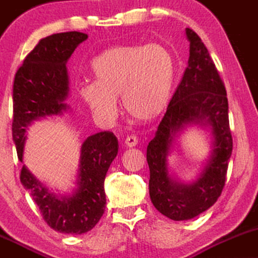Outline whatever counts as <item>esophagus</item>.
<instances>
[{
	"mask_svg": "<svg viewBox=\"0 0 258 258\" xmlns=\"http://www.w3.org/2000/svg\"><path fill=\"white\" fill-rule=\"evenodd\" d=\"M126 147H134L138 145V138L135 135H129V137L125 138V141H124Z\"/></svg>",
	"mask_w": 258,
	"mask_h": 258,
	"instance_id": "esophagus-1",
	"label": "esophagus"
}]
</instances>
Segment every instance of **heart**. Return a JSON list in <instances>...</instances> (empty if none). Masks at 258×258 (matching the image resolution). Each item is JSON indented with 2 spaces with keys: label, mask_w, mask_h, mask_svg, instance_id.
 Returning a JSON list of instances; mask_svg holds the SVG:
<instances>
[{
  "label": "heart",
  "mask_w": 258,
  "mask_h": 258,
  "mask_svg": "<svg viewBox=\"0 0 258 258\" xmlns=\"http://www.w3.org/2000/svg\"><path fill=\"white\" fill-rule=\"evenodd\" d=\"M95 83L80 86L79 95L102 120L118 113L117 98L133 119L149 121L166 109L175 75L172 52L160 43L123 45L92 60Z\"/></svg>",
  "instance_id": "b5f03b06"
}]
</instances>
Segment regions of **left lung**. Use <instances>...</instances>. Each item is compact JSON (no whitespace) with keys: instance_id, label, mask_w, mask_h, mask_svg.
<instances>
[{"instance_id":"8db88e82","label":"left lung","mask_w":258,"mask_h":258,"mask_svg":"<svg viewBox=\"0 0 258 258\" xmlns=\"http://www.w3.org/2000/svg\"><path fill=\"white\" fill-rule=\"evenodd\" d=\"M186 37L190 41L187 68L146 153L150 198L153 206L173 221L191 219L215 205L224 187L233 151L224 83L198 34L186 28ZM192 123L210 126L213 151L199 178L183 184L170 176L167 155L174 139Z\"/></svg>"}]
</instances>
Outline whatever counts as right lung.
<instances>
[{"label":"right lung","instance_id":"obj_1","mask_svg":"<svg viewBox=\"0 0 258 258\" xmlns=\"http://www.w3.org/2000/svg\"><path fill=\"white\" fill-rule=\"evenodd\" d=\"M88 39L79 31L53 34L41 39L17 71L13 84L12 137L23 162L28 126L34 120L60 114L69 92L67 62L77 46ZM118 153V140L111 132H101L84 141L80 149L77 189L58 196L23 166L20 183L30 191L45 222L64 234L91 230L105 212V178Z\"/></svg>","mask_w":258,"mask_h":258}]
</instances>
